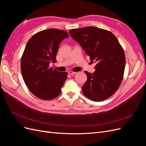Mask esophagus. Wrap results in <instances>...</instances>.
<instances>
[{"instance_id": "1", "label": "esophagus", "mask_w": 146, "mask_h": 146, "mask_svg": "<svg viewBox=\"0 0 146 146\" xmlns=\"http://www.w3.org/2000/svg\"><path fill=\"white\" fill-rule=\"evenodd\" d=\"M68 73H69V74H70V75H74V74H76V72H74V71H69Z\"/></svg>"}]
</instances>
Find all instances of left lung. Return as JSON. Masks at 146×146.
Returning a JSON list of instances; mask_svg holds the SVG:
<instances>
[{"label":"left lung","instance_id":"obj_1","mask_svg":"<svg viewBox=\"0 0 146 146\" xmlns=\"http://www.w3.org/2000/svg\"><path fill=\"white\" fill-rule=\"evenodd\" d=\"M69 34L82 46L91 61L96 63L94 73L85 72L87 80L82 87L83 94L96 102L107 99L122 81L125 66L122 47L111 32L96 27L72 29Z\"/></svg>","mask_w":146,"mask_h":146}]
</instances>
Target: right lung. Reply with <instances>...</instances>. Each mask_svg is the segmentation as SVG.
Segmentation results:
<instances>
[{
    "label": "right lung",
    "mask_w": 146,
    "mask_h": 146,
    "mask_svg": "<svg viewBox=\"0 0 146 146\" xmlns=\"http://www.w3.org/2000/svg\"><path fill=\"white\" fill-rule=\"evenodd\" d=\"M67 37L64 30L48 29L33 35L26 44L21 61L22 76L28 89L39 99L52 100L61 93L68 72L49 64L56 62L60 44Z\"/></svg>",
    "instance_id": "right-lung-1"
}]
</instances>
